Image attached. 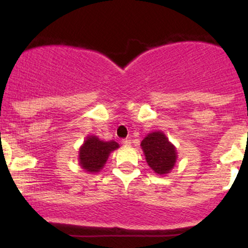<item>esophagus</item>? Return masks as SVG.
Here are the masks:
<instances>
[{"label":"esophagus","mask_w":248,"mask_h":248,"mask_svg":"<svg viewBox=\"0 0 248 248\" xmlns=\"http://www.w3.org/2000/svg\"><path fill=\"white\" fill-rule=\"evenodd\" d=\"M122 143H124V146L128 147V146H130V144H132V141H130L129 139H124V140H122Z\"/></svg>","instance_id":"obj_1"}]
</instances>
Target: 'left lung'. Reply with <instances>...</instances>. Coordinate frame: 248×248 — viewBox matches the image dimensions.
Wrapping results in <instances>:
<instances>
[{
    "label": "left lung",
    "instance_id": "obj_1",
    "mask_svg": "<svg viewBox=\"0 0 248 248\" xmlns=\"http://www.w3.org/2000/svg\"><path fill=\"white\" fill-rule=\"evenodd\" d=\"M148 166L157 175H167L173 169L177 160V150L166 134L161 130L149 133L141 142Z\"/></svg>",
    "mask_w": 248,
    "mask_h": 248
}]
</instances>
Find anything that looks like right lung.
Instances as JSON below:
<instances>
[{
  "label": "right lung",
  "instance_id": "1",
  "mask_svg": "<svg viewBox=\"0 0 248 248\" xmlns=\"http://www.w3.org/2000/svg\"><path fill=\"white\" fill-rule=\"evenodd\" d=\"M120 147L115 141H102L98 136L88 135L79 148V166L86 172H99L105 167L110 153Z\"/></svg>",
  "mask_w": 248,
  "mask_h": 248
}]
</instances>
